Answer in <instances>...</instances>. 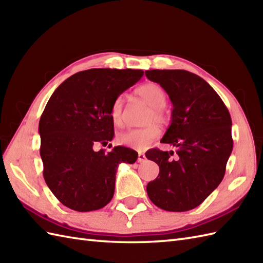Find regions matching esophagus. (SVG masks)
<instances>
[{
	"label": "esophagus",
	"mask_w": 263,
	"mask_h": 263,
	"mask_svg": "<svg viewBox=\"0 0 263 263\" xmlns=\"http://www.w3.org/2000/svg\"><path fill=\"white\" fill-rule=\"evenodd\" d=\"M144 160H146V155L142 154V153L139 154L138 155V161H139V163H143Z\"/></svg>",
	"instance_id": "obj_1"
}]
</instances>
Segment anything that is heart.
<instances>
[{"label":"heart","mask_w":263,"mask_h":263,"mask_svg":"<svg viewBox=\"0 0 263 263\" xmlns=\"http://www.w3.org/2000/svg\"><path fill=\"white\" fill-rule=\"evenodd\" d=\"M138 96L146 103L150 108L147 117V124L153 122L163 123L165 121V113L163 108L167 103V96L163 88L157 83L148 82L137 89ZM109 115L111 122L116 126H122L124 123L123 117V100L121 97L116 98L110 106ZM160 136L159 127L156 124H150L142 128H132L119 136V142L123 146L130 147L136 150H146Z\"/></svg>","instance_id":"obj_1"}]
</instances>
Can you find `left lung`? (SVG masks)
<instances>
[{
  "label": "left lung",
  "instance_id": "1",
  "mask_svg": "<svg viewBox=\"0 0 263 263\" xmlns=\"http://www.w3.org/2000/svg\"><path fill=\"white\" fill-rule=\"evenodd\" d=\"M146 77L168 93L172 122L160 142L177 148H154L146 157L159 166L147 193L167 211L194 209L219 185L233 150L232 119L226 105L208 82L185 70H147Z\"/></svg>",
  "mask_w": 263,
  "mask_h": 263
}]
</instances>
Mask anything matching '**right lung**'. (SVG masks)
Masks as SVG:
<instances>
[{"instance_id":"add662e5","label":"right lung","mask_w":263,"mask_h":263,"mask_svg":"<svg viewBox=\"0 0 263 263\" xmlns=\"http://www.w3.org/2000/svg\"><path fill=\"white\" fill-rule=\"evenodd\" d=\"M143 76L142 70L90 69L71 76L57 88L39 121L43 175L61 203L76 211L103 208L111 200L121 163L138 153L106 146L114 137L109 110L114 100ZM111 146V144H110Z\"/></svg>"}]
</instances>
